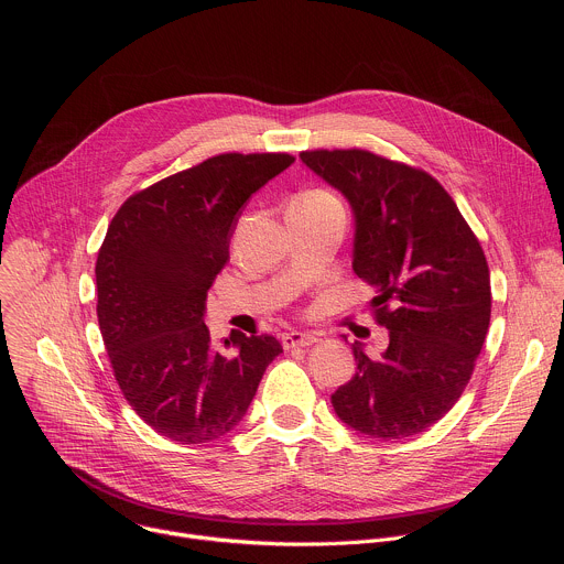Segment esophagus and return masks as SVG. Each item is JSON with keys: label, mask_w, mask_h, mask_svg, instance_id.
<instances>
[{"label": "esophagus", "mask_w": 564, "mask_h": 564, "mask_svg": "<svg viewBox=\"0 0 564 564\" xmlns=\"http://www.w3.org/2000/svg\"><path fill=\"white\" fill-rule=\"evenodd\" d=\"M318 339L314 335H305V333H285L281 337V344L285 350H292V348H305V346H312L316 344Z\"/></svg>", "instance_id": "obj_1"}]
</instances>
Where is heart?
I'll return each instance as SVG.
<instances>
[{"label":"heart","mask_w":564,"mask_h":564,"mask_svg":"<svg viewBox=\"0 0 564 564\" xmlns=\"http://www.w3.org/2000/svg\"><path fill=\"white\" fill-rule=\"evenodd\" d=\"M303 196H333V194H328V192H321V189H314V192H307V194H303Z\"/></svg>","instance_id":"1"}]
</instances>
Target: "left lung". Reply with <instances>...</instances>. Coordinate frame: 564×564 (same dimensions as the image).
Here are the masks:
<instances>
[{"label": "left lung", "instance_id": "1", "mask_svg": "<svg viewBox=\"0 0 564 564\" xmlns=\"http://www.w3.org/2000/svg\"><path fill=\"white\" fill-rule=\"evenodd\" d=\"M303 163L355 212L352 270L388 348L352 346L355 377L333 394L341 422L375 440H404L462 397L491 321L485 250L451 194L429 172L368 149H307Z\"/></svg>", "mask_w": 564, "mask_h": 564}]
</instances>
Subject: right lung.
Segmentation results:
<instances>
[{"label":"right lung","mask_w":564,"mask_h":564,"mask_svg":"<svg viewBox=\"0 0 564 564\" xmlns=\"http://www.w3.org/2000/svg\"><path fill=\"white\" fill-rule=\"evenodd\" d=\"M292 163L290 153H218L135 192L109 223L96 261L105 348L129 406L174 442L229 433L283 352L272 335L234 333L225 355L203 312L238 209Z\"/></svg>","instance_id":"add662e5"}]
</instances>
